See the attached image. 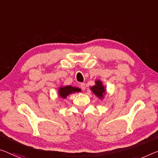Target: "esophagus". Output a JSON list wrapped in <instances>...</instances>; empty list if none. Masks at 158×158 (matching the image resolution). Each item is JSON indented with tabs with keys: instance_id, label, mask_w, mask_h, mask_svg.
<instances>
[{
	"instance_id": "34e87169",
	"label": "esophagus",
	"mask_w": 158,
	"mask_h": 158,
	"mask_svg": "<svg viewBox=\"0 0 158 158\" xmlns=\"http://www.w3.org/2000/svg\"><path fill=\"white\" fill-rule=\"evenodd\" d=\"M80 87H81L82 90H85V84L83 83V82H82V83L80 84Z\"/></svg>"
}]
</instances>
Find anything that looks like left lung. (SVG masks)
I'll use <instances>...</instances> for the list:
<instances>
[{
  "label": "left lung",
  "mask_w": 158,
  "mask_h": 158,
  "mask_svg": "<svg viewBox=\"0 0 158 158\" xmlns=\"http://www.w3.org/2000/svg\"><path fill=\"white\" fill-rule=\"evenodd\" d=\"M89 89H91V91L93 92L97 98L100 99H102L104 98V95L106 94V89L105 87L104 86L102 81H101L100 80H96L95 85L89 87Z\"/></svg>",
  "instance_id": "obj_1"
}]
</instances>
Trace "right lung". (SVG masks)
<instances>
[{"label":"right lung","instance_id":"obj_1","mask_svg":"<svg viewBox=\"0 0 158 158\" xmlns=\"http://www.w3.org/2000/svg\"><path fill=\"white\" fill-rule=\"evenodd\" d=\"M81 89L76 87H73L71 85H65L60 86L58 89V94H59V98L61 99H65L69 94H71L75 93H79Z\"/></svg>","mask_w":158,"mask_h":158}]
</instances>
